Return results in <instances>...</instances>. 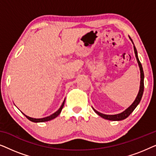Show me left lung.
I'll use <instances>...</instances> for the list:
<instances>
[{
  "instance_id": "8db88e82",
  "label": "left lung",
  "mask_w": 156,
  "mask_h": 156,
  "mask_svg": "<svg viewBox=\"0 0 156 156\" xmlns=\"http://www.w3.org/2000/svg\"><path fill=\"white\" fill-rule=\"evenodd\" d=\"M129 38H130V40H131L132 43L133 44V41H132V40L131 39V37H129ZM133 49H134V52H135V55H136V60H137V62H138V66H139V68H140V89H139V91H138V93L137 97H136V99L134 100V101L133 102V103H132V104L129 106V107H128L125 111H123V112H121V113H120V114H114V115L104 114H101V113H100L99 112H97V110H95L94 108H93V109L95 112V113H97V114L99 115V116L102 117L103 119H107V120H110V121H121V120H123V119H126L127 117L129 116V115L133 112V110L136 108V106L138 105V104L140 103V100H141L143 94H144V70H143L141 63L140 62L139 59H138V52H137V50H136V48L135 45H134V44H133Z\"/></svg>"
}]
</instances>
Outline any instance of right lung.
I'll return each instance as SVG.
<instances>
[{
  "mask_svg": "<svg viewBox=\"0 0 156 156\" xmlns=\"http://www.w3.org/2000/svg\"><path fill=\"white\" fill-rule=\"evenodd\" d=\"M65 99L64 100V101L62 102V105L60 107L58 110L57 111V112H55L54 114H51L50 116H46L44 117V118H41V119H35V118H32V117H30V116H27V115H25V114H24V116L26 117L27 119H29L30 121H33V122H35V123H39V122H45V121H50V120H52V119H54L56 118L57 116H59V114H60L61 112H62V109L63 106H64V104H65Z\"/></svg>",
  "mask_w": 156,
  "mask_h": 156,
  "instance_id": "1",
  "label": "right lung"
}]
</instances>
